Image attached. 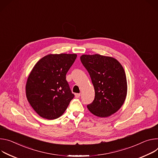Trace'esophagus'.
Here are the masks:
<instances>
[{
	"label": "esophagus",
	"mask_w": 158,
	"mask_h": 158,
	"mask_svg": "<svg viewBox=\"0 0 158 158\" xmlns=\"http://www.w3.org/2000/svg\"><path fill=\"white\" fill-rule=\"evenodd\" d=\"M75 95L76 98H79L80 97V94H75Z\"/></svg>",
	"instance_id": "obj_1"
}]
</instances>
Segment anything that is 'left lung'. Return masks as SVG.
<instances>
[{
	"label": "left lung",
	"instance_id": "8db88e82",
	"mask_svg": "<svg viewBox=\"0 0 158 158\" xmlns=\"http://www.w3.org/2000/svg\"><path fill=\"white\" fill-rule=\"evenodd\" d=\"M80 60L89 73L95 89V98L87 106L89 111L99 117H107L124 104L127 93L124 69L111 56L82 55Z\"/></svg>",
	"mask_w": 158,
	"mask_h": 158
}]
</instances>
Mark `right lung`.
Returning a JSON list of instances; mask_svg holds the SVG:
<instances>
[{
  "label": "right lung",
  "instance_id": "add662e5",
  "mask_svg": "<svg viewBox=\"0 0 158 158\" xmlns=\"http://www.w3.org/2000/svg\"><path fill=\"white\" fill-rule=\"evenodd\" d=\"M77 54H49L40 59L30 72L26 95L31 106L40 117L48 120L61 116L74 95L66 75Z\"/></svg>",
  "mask_w": 158,
  "mask_h": 158
}]
</instances>
